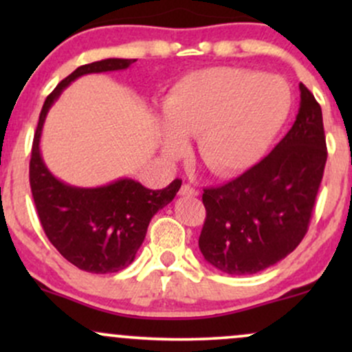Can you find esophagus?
<instances>
[{"instance_id": "34e87169", "label": "esophagus", "mask_w": 352, "mask_h": 352, "mask_svg": "<svg viewBox=\"0 0 352 352\" xmlns=\"http://www.w3.org/2000/svg\"><path fill=\"white\" fill-rule=\"evenodd\" d=\"M179 195L180 197H197V195H199V192H197V190L193 188L192 185L184 184L180 187V190H179Z\"/></svg>"}]
</instances>
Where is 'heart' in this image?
I'll return each instance as SVG.
<instances>
[{
    "label": "heart",
    "mask_w": 352,
    "mask_h": 352,
    "mask_svg": "<svg viewBox=\"0 0 352 352\" xmlns=\"http://www.w3.org/2000/svg\"><path fill=\"white\" fill-rule=\"evenodd\" d=\"M289 109L292 92L276 76L225 66L190 72L164 102L162 151L179 157L184 139L197 137V153L213 175H238L263 159Z\"/></svg>",
    "instance_id": "1"
}]
</instances>
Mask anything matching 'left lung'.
Here are the masks:
<instances>
[{
  "mask_svg": "<svg viewBox=\"0 0 352 352\" xmlns=\"http://www.w3.org/2000/svg\"><path fill=\"white\" fill-rule=\"evenodd\" d=\"M296 120L261 162L235 180L204 190L199 246L221 273L253 274L281 261L301 243L326 159L321 106L305 84Z\"/></svg>",
  "mask_w": 352,
  "mask_h": 352,
  "instance_id": "1",
  "label": "left lung"
}]
</instances>
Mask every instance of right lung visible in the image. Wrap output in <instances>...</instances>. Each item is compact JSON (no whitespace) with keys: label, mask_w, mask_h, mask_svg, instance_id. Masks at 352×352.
<instances>
[{"label":"right lung","mask_w":352,"mask_h":352,"mask_svg":"<svg viewBox=\"0 0 352 352\" xmlns=\"http://www.w3.org/2000/svg\"><path fill=\"white\" fill-rule=\"evenodd\" d=\"M135 59H102L84 64L47 96L34 132L30 184L39 221L54 248L69 263L87 273H116L134 261L152 217L179 192L175 179L162 190L145 188L132 179H119L104 187L82 188L64 184L50 172L41 157L44 120L60 92L72 80L92 72L127 69Z\"/></svg>","instance_id":"right-lung-1"}]
</instances>
